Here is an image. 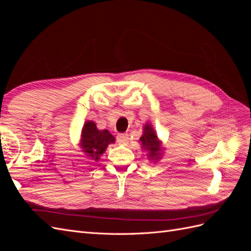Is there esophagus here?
<instances>
[{"label": "esophagus", "mask_w": 251, "mask_h": 251, "mask_svg": "<svg viewBox=\"0 0 251 251\" xmlns=\"http://www.w3.org/2000/svg\"><path fill=\"white\" fill-rule=\"evenodd\" d=\"M117 142L119 144H126L128 142V135L127 134H118Z\"/></svg>", "instance_id": "34e87169"}]
</instances>
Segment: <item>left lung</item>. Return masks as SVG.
Instances as JSON below:
<instances>
[{
    "instance_id": "left-lung-1",
    "label": "left lung",
    "mask_w": 251,
    "mask_h": 251,
    "mask_svg": "<svg viewBox=\"0 0 251 251\" xmlns=\"http://www.w3.org/2000/svg\"><path fill=\"white\" fill-rule=\"evenodd\" d=\"M139 142L141 143V149L147 151L150 161H154L155 163L160 160L164 149L162 148L161 140H159L156 131L151 124L147 123V125H144Z\"/></svg>"
}]
</instances>
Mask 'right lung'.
Segmentation results:
<instances>
[{"mask_svg": "<svg viewBox=\"0 0 251 251\" xmlns=\"http://www.w3.org/2000/svg\"><path fill=\"white\" fill-rule=\"evenodd\" d=\"M79 148L85 156L92 161H98L111 143H115V137L108 130H98L96 124L88 120L80 132Z\"/></svg>", "mask_w": 251, "mask_h": 251, "instance_id": "obj_1", "label": "right lung"}]
</instances>
